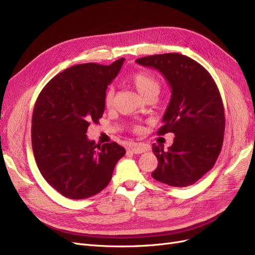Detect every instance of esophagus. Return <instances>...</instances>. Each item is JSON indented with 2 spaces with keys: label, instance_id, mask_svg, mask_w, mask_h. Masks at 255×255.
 Instances as JSON below:
<instances>
[{
  "label": "esophagus",
  "instance_id": "1",
  "mask_svg": "<svg viewBox=\"0 0 255 255\" xmlns=\"http://www.w3.org/2000/svg\"><path fill=\"white\" fill-rule=\"evenodd\" d=\"M128 150L130 151L132 153H134V154H140V153L145 152L146 150H148V148H146V146L143 145V144L132 143V144H129L128 146Z\"/></svg>",
  "mask_w": 255,
  "mask_h": 255
}]
</instances>
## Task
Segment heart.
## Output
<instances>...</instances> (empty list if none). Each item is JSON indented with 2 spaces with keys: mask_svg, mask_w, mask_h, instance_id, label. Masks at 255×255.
<instances>
[{
  "mask_svg": "<svg viewBox=\"0 0 255 255\" xmlns=\"http://www.w3.org/2000/svg\"><path fill=\"white\" fill-rule=\"evenodd\" d=\"M129 82L132 83L137 91L144 98L151 94H156L160 90V84L157 81V79L153 74L145 72V71H139L135 72L129 76ZM114 96L115 90L113 87H110L106 90L104 95V104L106 107H112L114 103ZM138 129V128H135Z\"/></svg>",
  "mask_w": 255,
  "mask_h": 255,
  "instance_id": "b5f03b06",
  "label": "heart"
}]
</instances>
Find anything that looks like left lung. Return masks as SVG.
<instances>
[{
    "instance_id": "left-lung-1",
    "label": "left lung",
    "mask_w": 255,
    "mask_h": 255,
    "mask_svg": "<svg viewBox=\"0 0 255 255\" xmlns=\"http://www.w3.org/2000/svg\"><path fill=\"white\" fill-rule=\"evenodd\" d=\"M136 63L156 69L171 88L157 134L170 132L175 137L167 150L152 145L158 160L153 179L169 186H189L211 170L221 151L226 119L217 85L201 65L179 53L146 56Z\"/></svg>"
}]
</instances>
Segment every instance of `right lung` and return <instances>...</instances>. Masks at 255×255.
Instances as JSON below:
<instances>
[{
	"label": "right lung",
	"instance_id": "obj_1",
	"mask_svg": "<svg viewBox=\"0 0 255 255\" xmlns=\"http://www.w3.org/2000/svg\"><path fill=\"white\" fill-rule=\"evenodd\" d=\"M123 63L125 58L110 66L70 67L38 96L32 118L34 156L44 180L64 197L81 200L103 190L126 154L117 142L98 146L86 135L90 123L103 116L107 86Z\"/></svg>",
	"mask_w": 255,
	"mask_h": 255
}]
</instances>
